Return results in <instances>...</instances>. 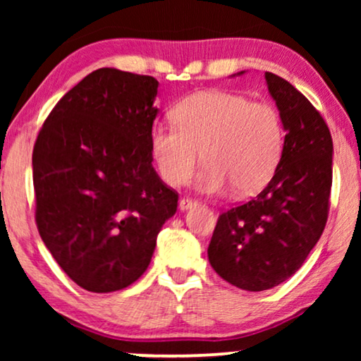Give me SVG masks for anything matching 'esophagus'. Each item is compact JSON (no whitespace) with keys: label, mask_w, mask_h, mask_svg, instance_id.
<instances>
[{"label":"esophagus","mask_w":361,"mask_h":361,"mask_svg":"<svg viewBox=\"0 0 361 361\" xmlns=\"http://www.w3.org/2000/svg\"><path fill=\"white\" fill-rule=\"evenodd\" d=\"M195 205H197V200H192V199H189V197H184V199L179 200V209L180 210H189Z\"/></svg>","instance_id":"34e87169"}]
</instances>
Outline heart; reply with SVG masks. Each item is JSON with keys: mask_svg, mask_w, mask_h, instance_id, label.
Segmentation results:
<instances>
[{"mask_svg": "<svg viewBox=\"0 0 361 361\" xmlns=\"http://www.w3.org/2000/svg\"><path fill=\"white\" fill-rule=\"evenodd\" d=\"M171 118L176 128L159 125L151 131L152 157L167 184H185L200 151L207 164L197 185L204 192H220L230 184L236 195H253L278 171L284 125L268 102L207 90L180 100Z\"/></svg>", "mask_w": 361, "mask_h": 361, "instance_id": "b5f03b06", "label": "heart"}]
</instances>
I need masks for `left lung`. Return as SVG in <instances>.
Wrapping results in <instances>:
<instances>
[{"instance_id":"8db88e82","label":"left lung","mask_w":361,"mask_h":361,"mask_svg":"<svg viewBox=\"0 0 361 361\" xmlns=\"http://www.w3.org/2000/svg\"><path fill=\"white\" fill-rule=\"evenodd\" d=\"M264 77L283 118V157L255 199L219 216L209 245L215 273L253 293L284 283L302 266L327 224L332 187L327 123L288 80Z\"/></svg>"}]
</instances>
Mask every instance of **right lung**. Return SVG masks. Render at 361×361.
I'll list each match as a JSON object with an SVG mask.
<instances>
[{
  "mask_svg": "<svg viewBox=\"0 0 361 361\" xmlns=\"http://www.w3.org/2000/svg\"><path fill=\"white\" fill-rule=\"evenodd\" d=\"M157 87L154 77L98 68L57 102L34 145L39 235L90 293L140 279L177 210L179 195L152 167Z\"/></svg>",
  "mask_w": 361,
  "mask_h": 361,
  "instance_id": "add662e5",
  "label": "right lung"
}]
</instances>
